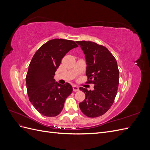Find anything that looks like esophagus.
Here are the masks:
<instances>
[{
  "instance_id": "34e87169",
  "label": "esophagus",
  "mask_w": 150,
  "mask_h": 150,
  "mask_svg": "<svg viewBox=\"0 0 150 150\" xmlns=\"http://www.w3.org/2000/svg\"><path fill=\"white\" fill-rule=\"evenodd\" d=\"M72 89H73V91L76 92V91H79V88L76 86H72Z\"/></svg>"
}]
</instances>
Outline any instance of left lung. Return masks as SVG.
<instances>
[{"label":"left lung","mask_w":150,"mask_h":150,"mask_svg":"<svg viewBox=\"0 0 150 150\" xmlns=\"http://www.w3.org/2000/svg\"><path fill=\"white\" fill-rule=\"evenodd\" d=\"M85 54L87 83L94 84L93 91L80 88L85 99L79 103L86 116L96 117L106 112L114 103L119 84V70L115 57L102 45L91 41H76Z\"/></svg>","instance_id":"left-lung-1"}]
</instances>
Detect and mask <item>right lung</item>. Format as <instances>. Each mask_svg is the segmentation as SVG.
<instances>
[{"instance_id": "1", "label": "right lung", "mask_w": 150, "mask_h": 150, "mask_svg": "<svg viewBox=\"0 0 150 150\" xmlns=\"http://www.w3.org/2000/svg\"><path fill=\"white\" fill-rule=\"evenodd\" d=\"M78 47L73 40L54 39L43 44L34 55L26 75L27 91L30 102L45 116L54 117L62 110L66 99L72 92L66 83L55 82V72L66 53Z\"/></svg>"}]
</instances>
